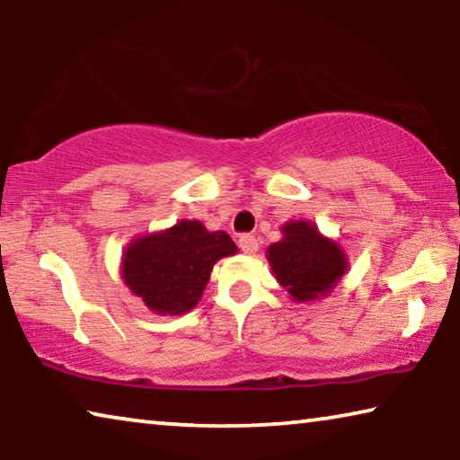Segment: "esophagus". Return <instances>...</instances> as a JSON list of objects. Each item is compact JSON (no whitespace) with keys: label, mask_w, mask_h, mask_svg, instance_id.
<instances>
[{"label":"esophagus","mask_w":460,"mask_h":460,"mask_svg":"<svg viewBox=\"0 0 460 460\" xmlns=\"http://www.w3.org/2000/svg\"><path fill=\"white\" fill-rule=\"evenodd\" d=\"M239 247H241V252H243V253L253 255L260 249V243L253 235H241L239 237Z\"/></svg>","instance_id":"34e87169"}]
</instances>
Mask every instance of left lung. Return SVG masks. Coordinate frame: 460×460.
<instances>
[{
    "instance_id": "obj_1",
    "label": "left lung",
    "mask_w": 460,
    "mask_h": 460,
    "mask_svg": "<svg viewBox=\"0 0 460 460\" xmlns=\"http://www.w3.org/2000/svg\"><path fill=\"white\" fill-rule=\"evenodd\" d=\"M282 235L266 253L279 286L294 302H313L329 294L349 268L341 245L310 221L282 225Z\"/></svg>"
}]
</instances>
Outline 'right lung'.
I'll return each mask as SVG.
<instances>
[{
	"mask_svg": "<svg viewBox=\"0 0 460 460\" xmlns=\"http://www.w3.org/2000/svg\"><path fill=\"white\" fill-rule=\"evenodd\" d=\"M233 253L237 245L227 233L184 219L131 241L123 253L121 278L152 313L178 316L199 305L213 266Z\"/></svg>",
	"mask_w": 460,
	"mask_h": 460,
	"instance_id": "add662e5",
	"label": "right lung"
}]
</instances>
